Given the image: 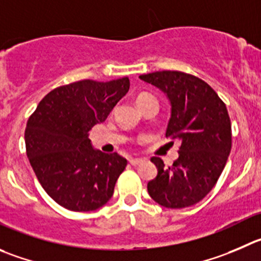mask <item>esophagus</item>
Segmentation results:
<instances>
[{
	"label": "esophagus",
	"instance_id": "34e87169",
	"mask_svg": "<svg viewBox=\"0 0 261 261\" xmlns=\"http://www.w3.org/2000/svg\"><path fill=\"white\" fill-rule=\"evenodd\" d=\"M129 163L132 164V165H138V164L143 163V159H141V158H133V159H130V160H129Z\"/></svg>",
	"mask_w": 261,
	"mask_h": 261
}]
</instances>
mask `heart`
<instances>
[{"instance_id": "obj_1", "label": "heart", "mask_w": 261, "mask_h": 261, "mask_svg": "<svg viewBox=\"0 0 261 261\" xmlns=\"http://www.w3.org/2000/svg\"><path fill=\"white\" fill-rule=\"evenodd\" d=\"M148 98H153L151 97L150 95H145V93H142V95H140L137 97V100H136V102H141V101H145V100H148Z\"/></svg>"}]
</instances>
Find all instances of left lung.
Listing matches in <instances>:
<instances>
[{
  "label": "left lung",
  "instance_id": "1",
  "mask_svg": "<svg viewBox=\"0 0 261 261\" xmlns=\"http://www.w3.org/2000/svg\"><path fill=\"white\" fill-rule=\"evenodd\" d=\"M158 87L170 101L172 114L166 137L180 142L178 159L166 168L160 158L147 183L148 195L168 209L192 206L219 179L232 147V126L225 103L202 79L182 71H155L140 75Z\"/></svg>",
  "mask_w": 261,
  "mask_h": 261
}]
</instances>
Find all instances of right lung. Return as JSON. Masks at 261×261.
Masks as SVG:
<instances>
[{
    "instance_id": "right-lung-1",
    "label": "right lung",
    "mask_w": 261,
    "mask_h": 261,
    "mask_svg": "<svg viewBox=\"0 0 261 261\" xmlns=\"http://www.w3.org/2000/svg\"><path fill=\"white\" fill-rule=\"evenodd\" d=\"M126 76L74 82L47 93L28 119L25 148L47 195L71 212H92L111 198L126 159L95 150L88 132L126 95Z\"/></svg>"
}]
</instances>
